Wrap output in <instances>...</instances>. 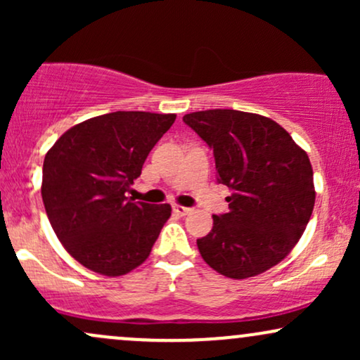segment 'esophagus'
Segmentation results:
<instances>
[{"instance_id": "34e87169", "label": "esophagus", "mask_w": 360, "mask_h": 360, "mask_svg": "<svg viewBox=\"0 0 360 360\" xmlns=\"http://www.w3.org/2000/svg\"><path fill=\"white\" fill-rule=\"evenodd\" d=\"M172 210H174V213L179 214V217H186V214L191 213V208H186V206H181V205H174L172 206Z\"/></svg>"}]
</instances>
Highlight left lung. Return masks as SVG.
<instances>
[{
    "instance_id": "1",
    "label": "left lung",
    "mask_w": 360,
    "mask_h": 360,
    "mask_svg": "<svg viewBox=\"0 0 360 360\" xmlns=\"http://www.w3.org/2000/svg\"><path fill=\"white\" fill-rule=\"evenodd\" d=\"M213 148L218 183L229 186V213L213 214V229L198 238L210 267L247 279L279 264L307 229L315 186L308 154L274 120L237 110L184 115Z\"/></svg>"
}]
</instances>
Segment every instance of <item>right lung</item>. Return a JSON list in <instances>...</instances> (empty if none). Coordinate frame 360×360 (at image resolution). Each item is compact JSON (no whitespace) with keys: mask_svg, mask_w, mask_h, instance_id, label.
Wrapping results in <instances>:
<instances>
[{"mask_svg":"<svg viewBox=\"0 0 360 360\" xmlns=\"http://www.w3.org/2000/svg\"><path fill=\"white\" fill-rule=\"evenodd\" d=\"M176 115L115 111L69 128L44 159L42 200L64 249L98 274L117 278L150 254L171 205L125 194Z\"/></svg>","mask_w":360,"mask_h":360,"instance_id":"add662e5","label":"right lung"}]
</instances>
